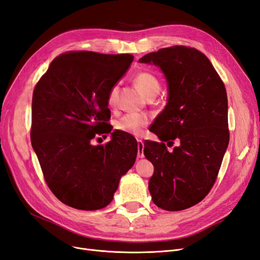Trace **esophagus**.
I'll return each mask as SVG.
<instances>
[{"label":"esophagus","mask_w":260,"mask_h":260,"mask_svg":"<svg viewBox=\"0 0 260 260\" xmlns=\"http://www.w3.org/2000/svg\"><path fill=\"white\" fill-rule=\"evenodd\" d=\"M138 157L139 158L144 157V142L142 140H138Z\"/></svg>","instance_id":"34e87169"}]
</instances>
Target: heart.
Masks as SVG:
<instances>
[{
	"label": "heart",
	"instance_id": "heart-1",
	"mask_svg": "<svg viewBox=\"0 0 260 260\" xmlns=\"http://www.w3.org/2000/svg\"><path fill=\"white\" fill-rule=\"evenodd\" d=\"M135 83L142 92L145 96L152 98L156 96L157 93L160 90V82L157 76L149 72V70L143 69L140 70L135 76ZM118 93V85H114L109 90L107 95V103L109 106H115ZM149 123V117L145 114L139 113H130L122 116L119 120L116 122V128L122 131L130 133L133 136H141L143 135L144 129Z\"/></svg>",
	"mask_w": 260,
	"mask_h": 260
}]
</instances>
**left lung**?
I'll list each match as a JSON object with an SVG mask.
<instances>
[{
	"label": "left lung",
	"mask_w": 260,
	"mask_h": 260,
	"mask_svg": "<svg viewBox=\"0 0 260 260\" xmlns=\"http://www.w3.org/2000/svg\"><path fill=\"white\" fill-rule=\"evenodd\" d=\"M139 61L158 66L168 83L167 104L152 130L161 142H144L154 166L149 193L161 209L190 208L211 190L229 144L224 83L206 55L188 46L160 49ZM175 140L179 144L169 151Z\"/></svg>",
	"instance_id": "1"
}]
</instances>
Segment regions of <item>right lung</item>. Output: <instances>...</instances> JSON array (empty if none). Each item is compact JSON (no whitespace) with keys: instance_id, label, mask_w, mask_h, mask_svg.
Masks as SVG:
<instances>
[{"instance_id":"1","label":"right lung","mask_w":260,"mask_h":260,"mask_svg":"<svg viewBox=\"0 0 260 260\" xmlns=\"http://www.w3.org/2000/svg\"><path fill=\"white\" fill-rule=\"evenodd\" d=\"M131 54L72 51L54 58L35 86L31 144L46 184L65 205L96 210L113 201L120 178L136 161L137 140L111 133L108 92L127 72Z\"/></svg>"}]
</instances>
